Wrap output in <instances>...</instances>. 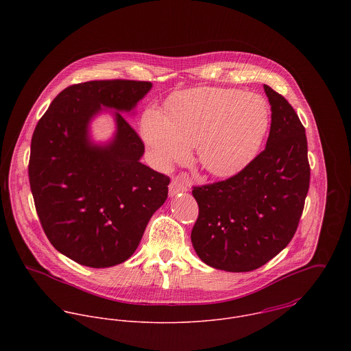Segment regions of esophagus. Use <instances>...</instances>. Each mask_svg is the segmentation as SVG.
Instances as JSON below:
<instances>
[{
    "mask_svg": "<svg viewBox=\"0 0 351 351\" xmlns=\"http://www.w3.org/2000/svg\"><path fill=\"white\" fill-rule=\"evenodd\" d=\"M188 191V184L184 182L181 178H174L171 180L170 185H169V195L170 197L178 195V193H184Z\"/></svg>",
    "mask_w": 351,
    "mask_h": 351,
    "instance_id": "34e87169",
    "label": "esophagus"
}]
</instances>
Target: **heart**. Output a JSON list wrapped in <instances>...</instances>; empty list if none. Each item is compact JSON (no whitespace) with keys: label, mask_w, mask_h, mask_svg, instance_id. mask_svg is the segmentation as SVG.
I'll use <instances>...</instances> for the list:
<instances>
[{"label":"heart","mask_w":351,"mask_h":351,"mask_svg":"<svg viewBox=\"0 0 351 351\" xmlns=\"http://www.w3.org/2000/svg\"><path fill=\"white\" fill-rule=\"evenodd\" d=\"M270 125L266 101L227 88H196L167 102V114L150 108L142 120L143 141L158 169L186 160L197 146L201 166L228 178L255 158Z\"/></svg>","instance_id":"heart-1"}]
</instances>
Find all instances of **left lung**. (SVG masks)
<instances>
[{
	"label": "left lung",
	"mask_w": 351,
	"mask_h": 351,
	"mask_svg": "<svg viewBox=\"0 0 351 351\" xmlns=\"http://www.w3.org/2000/svg\"><path fill=\"white\" fill-rule=\"evenodd\" d=\"M266 147L237 176L193 189L199 219L192 245L208 266L251 271L292 241L309 188L305 128L292 105L267 85Z\"/></svg>",
	"instance_id": "obj_1"
}]
</instances>
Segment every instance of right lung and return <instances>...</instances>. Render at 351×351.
Instances as JSON below:
<instances>
[{"instance_id": "1", "label": "right lung", "mask_w": 351, "mask_h": 351, "mask_svg": "<svg viewBox=\"0 0 351 351\" xmlns=\"http://www.w3.org/2000/svg\"><path fill=\"white\" fill-rule=\"evenodd\" d=\"M152 88L142 81H90L60 92L31 142L29 184L51 245L88 267H110L138 249L169 177L141 162L145 146L121 113L135 114ZM110 112L115 132L96 143L91 123Z\"/></svg>"}]
</instances>
